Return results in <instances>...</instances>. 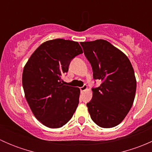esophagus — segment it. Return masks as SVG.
I'll use <instances>...</instances> for the list:
<instances>
[{
    "mask_svg": "<svg viewBox=\"0 0 152 152\" xmlns=\"http://www.w3.org/2000/svg\"><path fill=\"white\" fill-rule=\"evenodd\" d=\"M87 89V85H84L83 87H80V90L81 92H84L85 90H86Z\"/></svg>",
    "mask_w": 152,
    "mask_h": 152,
    "instance_id": "34e87169",
    "label": "esophagus"
}]
</instances>
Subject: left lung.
I'll return each mask as SVG.
<instances>
[{
	"mask_svg": "<svg viewBox=\"0 0 152 152\" xmlns=\"http://www.w3.org/2000/svg\"><path fill=\"white\" fill-rule=\"evenodd\" d=\"M93 69L94 79L102 84L93 88V98L87 104L91 119L102 128L121 123L134 102L135 76L129 59L104 39L80 42Z\"/></svg>",
	"mask_w": 152,
	"mask_h": 152,
	"instance_id": "1",
	"label": "left lung"
}]
</instances>
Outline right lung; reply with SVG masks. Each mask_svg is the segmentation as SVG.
Masks as SVG:
<instances>
[{
	"label": "right lung",
	"instance_id": "right-lung-1",
	"mask_svg": "<svg viewBox=\"0 0 152 152\" xmlns=\"http://www.w3.org/2000/svg\"><path fill=\"white\" fill-rule=\"evenodd\" d=\"M83 53L77 42L55 39L34 50L23 71L25 97L37 119L49 128H59L73 116L80 90L64 85L62 76L72 59Z\"/></svg>",
	"mask_w": 152,
	"mask_h": 152
}]
</instances>
